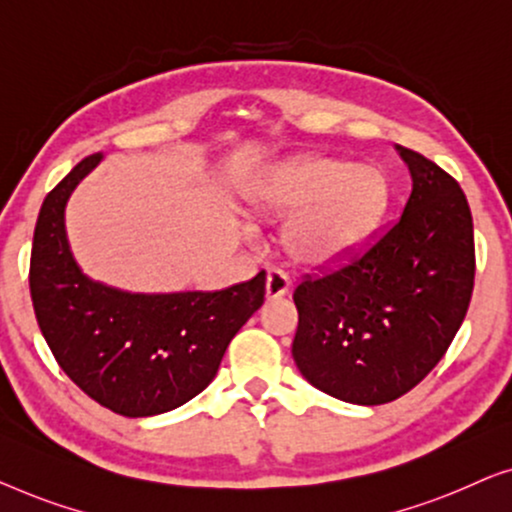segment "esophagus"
<instances>
[{"mask_svg": "<svg viewBox=\"0 0 512 512\" xmlns=\"http://www.w3.org/2000/svg\"><path fill=\"white\" fill-rule=\"evenodd\" d=\"M290 292V278L280 269L266 273V299H280Z\"/></svg>", "mask_w": 512, "mask_h": 512, "instance_id": "obj_1", "label": "esophagus"}]
</instances>
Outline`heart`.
Here are the masks:
<instances>
[{
	"mask_svg": "<svg viewBox=\"0 0 512 512\" xmlns=\"http://www.w3.org/2000/svg\"><path fill=\"white\" fill-rule=\"evenodd\" d=\"M390 197V178L376 164L322 155L269 164L243 190L257 218H290L285 250L308 269H336L362 255L383 225Z\"/></svg>",
	"mask_w": 512,
	"mask_h": 512,
	"instance_id": "1",
	"label": "heart"
}]
</instances>
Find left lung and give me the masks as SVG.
Masks as SVG:
<instances>
[{"label": "left lung", "instance_id": "8db88e82", "mask_svg": "<svg viewBox=\"0 0 512 512\" xmlns=\"http://www.w3.org/2000/svg\"><path fill=\"white\" fill-rule=\"evenodd\" d=\"M394 150L413 181L397 225L357 262L294 290V364L320 392L357 406L413 390L445 355L473 292L462 187L415 150Z\"/></svg>", "mask_w": 512, "mask_h": 512}]
</instances>
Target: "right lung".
Segmentation results:
<instances>
[{"label": "right lung", "mask_w": 512, "mask_h": 512, "mask_svg": "<svg viewBox=\"0 0 512 512\" xmlns=\"http://www.w3.org/2000/svg\"><path fill=\"white\" fill-rule=\"evenodd\" d=\"M102 160L85 157L43 199L30 264L34 313L57 364L88 397L125 417L160 415L211 385L229 341L264 304V271L218 292H129L92 280L76 262L64 213Z\"/></svg>", "instance_id": "right-lung-1"}]
</instances>
